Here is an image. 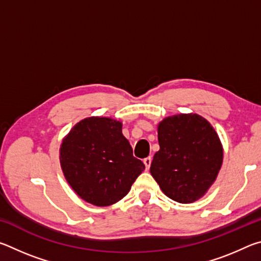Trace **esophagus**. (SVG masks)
I'll return each instance as SVG.
<instances>
[{"mask_svg":"<svg viewBox=\"0 0 261 261\" xmlns=\"http://www.w3.org/2000/svg\"><path fill=\"white\" fill-rule=\"evenodd\" d=\"M151 162H152L151 156H147L144 159V163H145V167H146V169H149V167H151Z\"/></svg>","mask_w":261,"mask_h":261,"instance_id":"34e87169","label":"esophagus"}]
</instances>
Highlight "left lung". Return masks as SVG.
Masks as SVG:
<instances>
[{"mask_svg":"<svg viewBox=\"0 0 261 261\" xmlns=\"http://www.w3.org/2000/svg\"><path fill=\"white\" fill-rule=\"evenodd\" d=\"M158 139L160 149L149 170L162 192L180 204L200 199L214 183L223 160L213 126L197 114L175 115L160 122Z\"/></svg>","mask_w":261,"mask_h":261,"instance_id":"obj_1","label":"left lung"}]
</instances>
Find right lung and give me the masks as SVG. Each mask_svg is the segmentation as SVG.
<instances>
[{
  "label": "right lung",
  "instance_id": "obj_1",
  "mask_svg": "<svg viewBox=\"0 0 261 261\" xmlns=\"http://www.w3.org/2000/svg\"><path fill=\"white\" fill-rule=\"evenodd\" d=\"M60 162L73 191L99 207L124 198L145 169L122 134V123L109 117L77 123L62 141Z\"/></svg>",
  "mask_w": 261,
  "mask_h": 261
}]
</instances>
